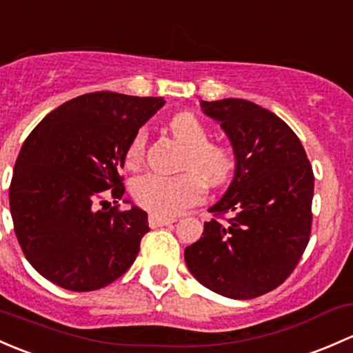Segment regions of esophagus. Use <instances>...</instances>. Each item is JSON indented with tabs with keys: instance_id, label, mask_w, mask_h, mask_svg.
Segmentation results:
<instances>
[{
	"instance_id": "esophagus-1",
	"label": "esophagus",
	"mask_w": 353,
	"mask_h": 353,
	"mask_svg": "<svg viewBox=\"0 0 353 353\" xmlns=\"http://www.w3.org/2000/svg\"><path fill=\"white\" fill-rule=\"evenodd\" d=\"M174 223L172 218H164V216H159V214H150L148 216V225L152 226V228H159V226H167Z\"/></svg>"
}]
</instances>
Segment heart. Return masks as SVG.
<instances>
[{
  "label": "heart",
  "mask_w": 353,
  "mask_h": 353,
  "mask_svg": "<svg viewBox=\"0 0 353 353\" xmlns=\"http://www.w3.org/2000/svg\"><path fill=\"white\" fill-rule=\"evenodd\" d=\"M169 130L184 147H188L184 169L191 172L172 177L145 174L137 177L132 184L135 201L159 216H172L201 201L205 194L203 182L211 188L221 186L233 176L236 167L232 148L208 142L210 135L206 127L192 113H179L170 118ZM145 145L147 132L139 130L127 148L128 165L135 167L142 162Z\"/></svg>",
  "instance_id": "obj_1"
}]
</instances>
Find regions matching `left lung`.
Masks as SVG:
<instances>
[{"label":"left lung","mask_w":353,"mask_h":353,"mask_svg":"<svg viewBox=\"0 0 353 353\" xmlns=\"http://www.w3.org/2000/svg\"><path fill=\"white\" fill-rule=\"evenodd\" d=\"M199 103L235 154L232 183L210 208L232 218L205 221L184 261L210 291L257 298L288 279L310 242L313 169L296 133L272 111L236 98Z\"/></svg>","instance_id":"obj_1"}]
</instances>
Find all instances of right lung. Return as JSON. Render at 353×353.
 <instances>
[{
  "label": "right lung",
  "instance_id": "right-lung-1",
  "mask_svg": "<svg viewBox=\"0 0 353 353\" xmlns=\"http://www.w3.org/2000/svg\"><path fill=\"white\" fill-rule=\"evenodd\" d=\"M164 103L89 92L55 108L25 140L13 169L10 211L25 257L47 281L69 291H96L135 262L150 230L147 213L135 205L127 211L98 206L108 203L106 194L113 203L123 198L118 170L127 148Z\"/></svg>",
  "mask_w": 353,
  "mask_h": 353
}]
</instances>
